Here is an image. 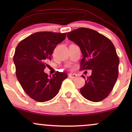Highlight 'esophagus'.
<instances>
[{"label":"esophagus","mask_w":132,"mask_h":132,"mask_svg":"<svg viewBox=\"0 0 132 132\" xmlns=\"http://www.w3.org/2000/svg\"><path fill=\"white\" fill-rule=\"evenodd\" d=\"M68 76H69V78H72V79H75L76 78V77H78V75H76V74H69V75H68Z\"/></svg>","instance_id":"1"}]
</instances>
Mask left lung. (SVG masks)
Segmentation results:
<instances>
[{"label":"left lung","mask_w":132,"mask_h":132,"mask_svg":"<svg viewBox=\"0 0 132 132\" xmlns=\"http://www.w3.org/2000/svg\"><path fill=\"white\" fill-rule=\"evenodd\" d=\"M67 37L79 46L83 57L81 69H90L82 95L92 102H100L112 91L119 74V58L112 42L90 28H80L68 32ZM85 79L84 76H82Z\"/></svg>","instance_id":"left-lung-1"}]
</instances>
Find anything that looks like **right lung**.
<instances>
[{"label": "right lung", "mask_w": 132, "mask_h": 132, "mask_svg": "<svg viewBox=\"0 0 132 132\" xmlns=\"http://www.w3.org/2000/svg\"><path fill=\"white\" fill-rule=\"evenodd\" d=\"M65 38L66 33L37 32L21 41L16 47L13 62L16 78L24 91L35 101L43 102L52 99L68 78L65 72L57 71L49 77L44 72L54 48Z\"/></svg>", "instance_id": "1"}]
</instances>
